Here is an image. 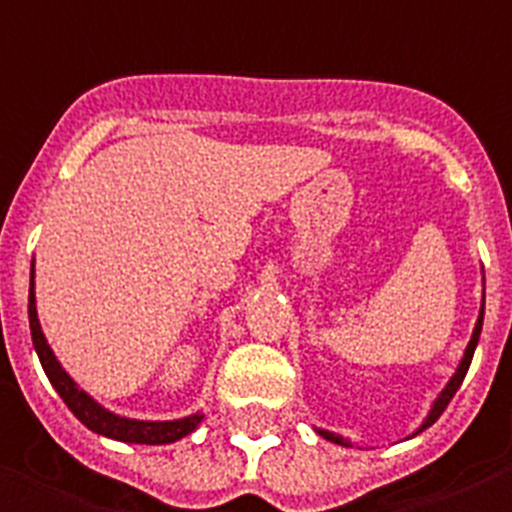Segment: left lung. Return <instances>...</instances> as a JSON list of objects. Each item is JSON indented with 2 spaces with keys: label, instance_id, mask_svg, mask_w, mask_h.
I'll list each match as a JSON object with an SVG mask.
<instances>
[{
  "label": "left lung",
  "instance_id": "obj_1",
  "mask_svg": "<svg viewBox=\"0 0 512 512\" xmlns=\"http://www.w3.org/2000/svg\"><path fill=\"white\" fill-rule=\"evenodd\" d=\"M483 306H486V298H483ZM483 306H480V317H478V323H475V331H472V339H469L467 344V350H464V358H461V363H458V369L456 374L450 377L448 385L442 388V393H439L437 399H434V404H431V410L429 415H426V420L420 423V429L415 431V434H420L423 429H429L431 423H437V418L445 412V407L450 404V399L456 396V391L461 388V382H464V377H467V369H469V363H472V355H475V347H478V339H480V331H483ZM317 434L325 439H331V442H336V445H347L350 448V442L344 437H339V434H333V431H325V429H317Z\"/></svg>",
  "mask_w": 512,
  "mask_h": 512
}]
</instances>
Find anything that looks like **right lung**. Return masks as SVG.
Returning <instances> with one entry per match:
<instances>
[{
  "mask_svg": "<svg viewBox=\"0 0 512 512\" xmlns=\"http://www.w3.org/2000/svg\"><path fill=\"white\" fill-rule=\"evenodd\" d=\"M29 328H32V344L34 350H37V358L43 363L51 385H54L56 393L62 396L64 404L70 407L75 418L81 420L86 429H92L94 434L119 439V442H135V445H170V442L187 437V434L198 429V423L203 420V412H195V415H187V418L179 420L121 418L116 412L105 410L89 393L78 388V382L64 372L62 363L56 361L54 350L45 342V333L40 328V320H37V304H34V260L32 282H29Z\"/></svg>",
  "mask_w": 512,
  "mask_h": 512,
  "instance_id": "obj_1",
  "label": "right lung"
}]
</instances>
